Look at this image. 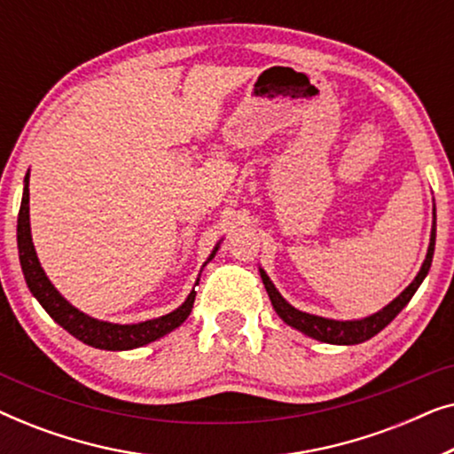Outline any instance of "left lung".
I'll use <instances>...</instances> for the list:
<instances>
[{
	"instance_id": "8db88e82",
	"label": "left lung",
	"mask_w": 454,
	"mask_h": 454,
	"mask_svg": "<svg viewBox=\"0 0 454 454\" xmlns=\"http://www.w3.org/2000/svg\"><path fill=\"white\" fill-rule=\"evenodd\" d=\"M434 246H436V221H434V227H432V238H430V247H427L426 262H424V266H421V270L418 272V277H415V281L409 285V287L403 291V294L396 297L395 301H390L387 308L380 309V312H376L374 316H370V318H364V320L339 322V320H328V318H320V316L300 312V309L289 306V303L283 300L281 294L275 289V285L270 283V278L264 275V270H260V275H262L264 287H266V291H269V297H270L272 306H275V309H277V314L281 316V318L287 322L289 326L306 333L308 337H312L316 340H322V343L357 345V343H364V340L374 337V334L380 333L384 326H388L390 322L395 320V316L407 306L415 291H418L421 281L426 278L427 270H430Z\"/></svg>"
}]
</instances>
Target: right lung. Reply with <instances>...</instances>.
<instances>
[{"mask_svg": "<svg viewBox=\"0 0 454 454\" xmlns=\"http://www.w3.org/2000/svg\"><path fill=\"white\" fill-rule=\"evenodd\" d=\"M18 252H20V264L28 289L33 291V295L39 300L41 306L47 309V314L78 340L97 347V349L123 351L151 343V340H157L159 337H163V334L171 333L173 328L182 325L190 316L192 308H194L196 291H192L188 300L184 301V306H179L176 312L154 320L140 322V325H111V322L90 318V316L78 312L76 308L70 306L55 291L53 285L49 283V278L39 264V258L35 254L28 223V176L24 177V194L20 213H18Z\"/></svg>", "mask_w": 454, "mask_h": 454, "instance_id": "1", "label": "right lung"}]
</instances>
